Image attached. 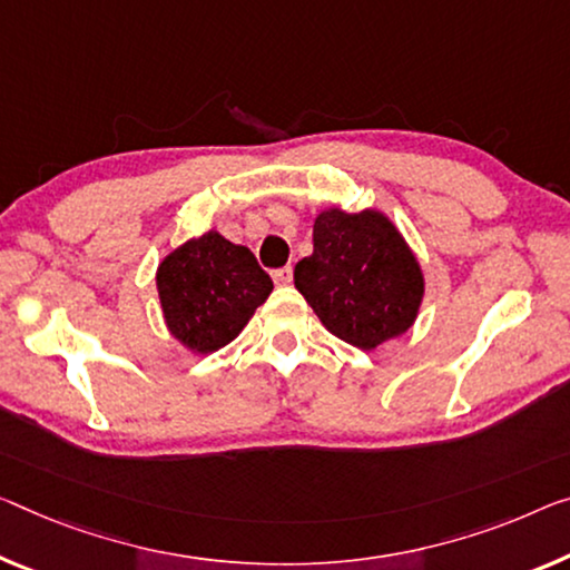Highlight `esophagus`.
<instances>
[{
  "label": "esophagus",
  "mask_w": 570,
  "mask_h": 570,
  "mask_svg": "<svg viewBox=\"0 0 570 570\" xmlns=\"http://www.w3.org/2000/svg\"><path fill=\"white\" fill-rule=\"evenodd\" d=\"M273 279L277 285H291L293 283V267L287 265V267H279V269H275L273 273Z\"/></svg>",
  "instance_id": "esophagus-1"
}]
</instances>
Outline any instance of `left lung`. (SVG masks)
I'll return each instance as SVG.
<instances>
[{
	"label": "left lung",
	"mask_w": 570,
	"mask_h": 570,
	"mask_svg": "<svg viewBox=\"0 0 570 570\" xmlns=\"http://www.w3.org/2000/svg\"><path fill=\"white\" fill-rule=\"evenodd\" d=\"M295 287L331 334L370 352L413 326L423 273L390 218L328 208L313 224V255L295 265Z\"/></svg>",
	"instance_id": "1"
}]
</instances>
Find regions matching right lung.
<instances>
[{"label":"right lung","instance_id":"right-lung-1","mask_svg":"<svg viewBox=\"0 0 570 570\" xmlns=\"http://www.w3.org/2000/svg\"><path fill=\"white\" fill-rule=\"evenodd\" d=\"M157 293L170 334L208 354L239 336L273 293V279L247 247L208 232L163 259Z\"/></svg>","mask_w":570,"mask_h":570}]
</instances>
